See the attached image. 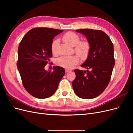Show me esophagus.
<instances>
[{"instance_id": "34e87169", "label": "esophagus", "mask_w": 133, "mask_h": 133, "mask_svg": "<svg viewBox=\"0 0 133 133\" xmlns=\"http://www.w3.org/2000/svg\"><path fill=\"white\" fill-rule=\"evenodd\" d=\"M65 72H66V73H68V72H69V71H70V70H69V69H65Z\"/></svg>"}]
</instances>
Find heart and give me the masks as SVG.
<instances>
[{
	"instance_id": "heart-1",
	"label": "heart",
	"mask_w": 133,
	"mask_h": 133,
	"mask_svg": "<svg viewBox=\"0 0 133 133\" xmlns=\"http://www.w3.org/2000/svg\"><path fill=\"white\" fill-rule=\"evenodd\" d=\"M63 42L70 46H75L74 51L79 55L80 58L85 59L88 58L90 50L89 43L86 41H80V37L78 34L74 32H67L62 37ZM58 41L55 40L52 43L51 49L52 53H55L56 47ZM79 62V57L77 55L70 56V57H62L57 60V64L60 66L71 69L74 68Z\"/></svg>"
}]
</instances>
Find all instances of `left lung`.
<instances>
[{
	"label": "left lung",
	"instance_id": "8db88e82",
	"mask_svg": "<svg viewBox=\"0 0 133 133\" xmlns=\"http://www.w3.org/2000/svg\"><path fill=\"white\" fill-rule=\"evenodd\" d=\"M76 31L87 37L90 50L81 65L87 71L75 69L76 77L72 85L79 97L92 99L101 94L109 83L115 65L113 44L102 30L83 29Z\"/></svg>",
	"mask_w": 133,
	"mask_h": 133
}]
</instances>
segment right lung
Segmentation results:
<instances>
[{
  "instance_id": "right-lung-1",
  "label": "right lung",
  "mask_w": 133,
  "mask_h": 133,
  "mask_svg": "<svg viewBox=\"0 0 133 133\" xmlns=\"http://www.w3.org/2000/svg\"><path fill=\"white\" fill-rule=\"evenodd\" d=\"M63 30L35 28L30 30L20 43L17 68L25 90L34 97L45 99L57 90L65 74L63 68L56 66L48 71L44 67L52 57L54 38Z\"/></svg>"
}]
</instances>
